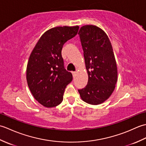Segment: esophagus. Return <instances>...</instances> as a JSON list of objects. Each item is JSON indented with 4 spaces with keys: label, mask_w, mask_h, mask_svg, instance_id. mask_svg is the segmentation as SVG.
I'll return each instance as SVG.
<instances>
[{
    "label": "esophagus",
    "mask_w": 146,
    "mask_h": 146,
    "mask_svg": "<svg viewBox=\"0 0 146 146\" xmlns=\"http://www.w3.org/2000/svg\"><path fill=\"white\" fill-rule=\"evenodd\" d=\"M72 74H73V76L75 77L76 76V72H75V71H73Z\"/></svg>",
    "instance_id": "esophagus-1"
}]
</instances>
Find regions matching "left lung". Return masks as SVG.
Listing matches in <instances>:
<instances>
[{"label":"left lung","instance_id":"obj_1","mask_svg":"<svg viewBox=\"0 0 146 146\" xmlns=\"http://www.w3.org/2000/svg\"><path fill=\"white\" fill-rule=\"evenodd\" d=\"M88 83L78 90L82 100L91 105L103 103L112 94L117 82V68L112 46L103 30L94 25L80 28Z\"/></svg>","mask_w":146,"mask_h":146}]
</instances>
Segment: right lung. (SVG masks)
Segmentation results:
<instances>
[{
	"label": "right lung",
	"mask_w": 146,
	"mask_h": 146,
	"mask_svg": "<svg viewBox=\"0 0 146 146\" xmlns=\"http://www.w3.org/2000/svg\"><path fill=\"white\" fill-rule=\"evenodd\" d=\"M79 26L56 27L41 36L29 58L26 79L30 91L46 107L60 105L66 86L73 76L64 67L61 50L64 44L75 37Z\"/></svg>",
	"instance_id": "right-lung-1"
}]
</instances>
